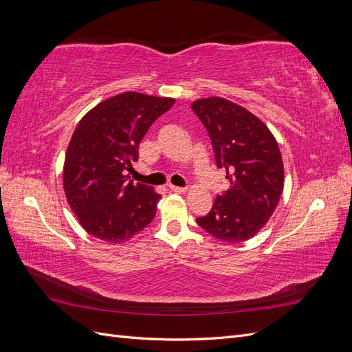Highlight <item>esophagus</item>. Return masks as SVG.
Returning a JSON list of instances; mask_svg holds the SVG:
<instances>
[{"label":"esophagus","mask_w":352,"mask_h":352,"mask_svg":"<svg viewBox=\"0 0 352 352\" xmlns=\"http://www.w3.org/2000/svg\"><path fill=\"white\" fill-rule=\"evenodd\" d=\"M170 190H173V192H176V194H185V192H188V188H179V186L170 185Z\"/></svg>","instance_id":"34e87169"}]
</instances>
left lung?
Listing matches in <instances>:
<instances>
[{
    "label": "left lung",
    "instance_id": "obj_1",
    "mask_svg": "<svg viewBox=\"0 0 352 352\" xmlns=\"http://www.w3.org/2000/svg\"><path fill=\"white\" fill-rule=\"evenodd\" d=\"M208 131L219 168L230 182L198 225L229 243L251 239L267 225L279 204L285 173L278 141L257 116L221 97L190 104Z\"/></svg>",
    "mask_w": 352,
    "mask_h": 352
}]
</instances>
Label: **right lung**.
Returning <instances> with one entry per match:
<instances>
[{"label": "right lung", "instance_id": "right-lung-1", "mask_svg": "<svg viewBox=\"0 0 352 352\" xmlns=\"http://www.w3.org/2000/svg\"><path fill=\"white\" fill-rule=\"evenodd\" d=\"M175 98L122 92L95 105L69 142L63 188L80 226L94 238L123 243L146 228L162 195L127 180L138 146Z\"/></svg>", "mask_w": 352, "mask_h": 352}]
</instances>
